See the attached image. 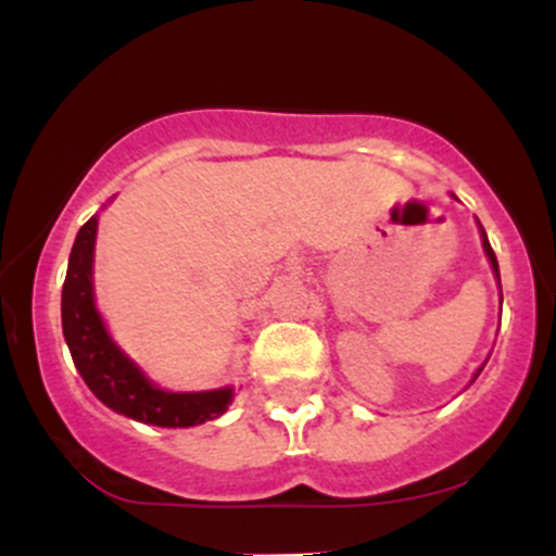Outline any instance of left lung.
Instances as JSON below:
<instances>
[{"label":"left lung","instance_id":"left-lung-1","mask_svg":"<svg viewBox=\"0 0 556 556\" xmlns=\"http://www.w3.org/2000/svg\"><path fill=\"white\" fill-rule=\"evenodd\" d=\"M452 198H455L457 201V195L455 193H450ZM478 222V219H476ZM478 232H481V245H483V253H486V258H489V264H491V271H494V279H496V285H500V292H502V279H500V264H496V256H494V251H491V245H489V238H486V229L481 227V222H478ZM500 311H502V295H500ZM489 361V358H486ZM486 361L481 363V366L476 368V374H473V379H470V384H473V381L478 379V374L483 371V366H486ZM468 384V387H470Z\"/></svg>","mask_w":556,"mask_h":556}]
</instances>
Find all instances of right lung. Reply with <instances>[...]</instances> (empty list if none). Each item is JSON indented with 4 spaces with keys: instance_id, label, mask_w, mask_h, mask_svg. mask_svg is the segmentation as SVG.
Masks as SVG:
<instances>
[{
    "instance_id": "obj_1",
    "label": "right lung",
    "mask_w": 556,
    "mask_h": 556,
    "mask_svg": "<svg viewBox=\"0 0 556 556\" xmlns=\"http://www.w3.org/2000/svg\"><path fill=\"white\" fill-rule=\"evenodd\" d=\"M96 235L99 214L78 229L70 251L67 277L62 287V334L75 368L86 387L119 416L162 429H188L225 416L232 405L235 387L172 392L159 387L130 355L114 342L93 287Z\"/></svg>"
}]
</instances>
